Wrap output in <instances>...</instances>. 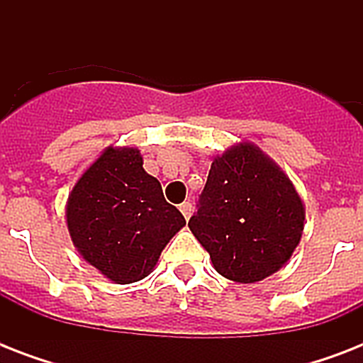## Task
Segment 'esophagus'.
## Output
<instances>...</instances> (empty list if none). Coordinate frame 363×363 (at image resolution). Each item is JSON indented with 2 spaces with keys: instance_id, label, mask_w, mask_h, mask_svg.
<instances>
[{
  "instance_id": "obj_1",
  "label": "esophagus",
  "mask_w": 363,
  "mask_h": 363,
  "mask_svg": "<svg viewBox=\"0 0 363 363\" xmlns=\"http://www.w3.org/2000/svg\"><path fill=\"white\" fill-rule=\"evenodd\" d=\"M179 209H181V213L184 215V218H186V220L190 218V216H192L194 207H192V203H190V201H184V203L179 205Z\"/></svg>"
}]
</instances>
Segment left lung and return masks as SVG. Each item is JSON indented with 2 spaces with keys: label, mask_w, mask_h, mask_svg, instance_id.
<instances>
[{
  "label": "left lung",
  "mask_w": 363,
  "mask_h": 363,
  "mask_svg": "<svg viewBox=\"0 0 363 363\" xmlns=\"http://www.w3.org/2000/svg\"><path fill=\"white\" fill-rule=\"evenodd\" d=\"M305 207L292 181L252 143L216 156L188 222L230 281L258 282L286 264L303 233Z\"/></svg>",
  "instance_id": "8db88e82"
}]
</instances>
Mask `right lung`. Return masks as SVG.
<instances>
[{
  "label": "right lung",
  "instance_id": "add662e5",
  "mask_svg": "<svg viewBox=\"0 0 363 363\" xmlns=\"http://www.w3.org/2000/svg\"><path fill=\"white\" fill-rule=\"evenodd\" d=\"M65 218L79 254L116 284L150 275L165 245L186 224L133 147L105 148L71 190Z\"/></svg>",
  "mask_w": 363,
  "mask_h": 363
}]
</instances>
